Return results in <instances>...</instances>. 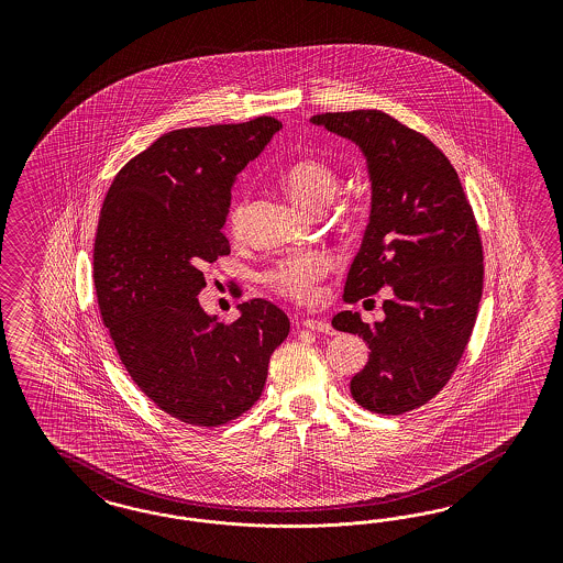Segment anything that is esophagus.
I'll return each mask as SVG.
<instances>
[{
  "mask_svg": "<svg viewBox=\"0 0 563 563\" xmlns=\"http://www.w3.org/2000/svg\"><path fill=\"white\" fill-rule=\"evenodd\" d=\"M303 328L313 330V332H322V334H334V328L328 324L325 320H318V318H307V320H303Z\"/></svg>",
  "mask_w": 563,
  "mask_h": 563,
  "instance_id": "obj_1",
  "label": "esophagus"
}]
</instances>
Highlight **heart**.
<instances>
[{
    "mask_svg": "<svg viewBox=\"0 0 563 563\" xmlns=\"http://www.w3.org/2000/svg\"><path fill=\"white\" fill-rule=\"evenodd\" d=\"M280 181L290 196L307 206L309 210H324L325 206L332 202L336 189L341 186V175L336 167L320 154H303L295 158L287 169L283 170ZM339 217L344 219L353 214L355 205L351 200H342L339 205ZM227 227L231 235L241 238L247 227V200L241 198L235 205L229 208L227 214ZM330 262L322 254H301L290 256L276 262L273 268L266 273V283L276 292L306 301L311 297L316 283L328 273Z\"/></svg>",
    "mask_w": 563,
    "mask_h": 563,
    "instance_id": "1",
    "label": "heart"
}]
</instances>
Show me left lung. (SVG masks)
Segmentation results:
<instances>
[{
    "label": "left lung",
    "mask_w": 563,
    "mask_h": 563,
    "mask_svg": "<svg viewBox=\"0 0 563 563\" xmlns=\"http://www.w3.org/2000/svg\"><path fill=\"white\" fill-rule=\"evenodd\" d=\"M367 156L372 214L344 285V303L388 287L384 320L341 311L332 325L369 344L351 379L363 409L423 407L456 372L477 322L483 243L459 173L429 137L377 109L313 115Z\"/></svg>",
    "instance_id": "obj_1"
}]
</instances>
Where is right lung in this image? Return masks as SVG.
Masks as SVG:
<instances>
[{
    "instance_id": "right-lung-1",
    "label": "right lung",
    "mask_w": 563,
    "mask_h": 563,
    "mask_svg": "<svg viewBox=\"0 0 563 563\" xmlns=\"http://www.w3.org/2000/svg\"><path fill=\"white\" fill-rule=\"evenodd\" d=\"M283 128L274 118L184 128L128 161L102 202L92 278L102 324L137 388L170 417L219 427L252 409L283 309L252 299L221 324L200 307L205 266L231 254L222 233L239 170Z\"/></svg>"
}]
</instances>
